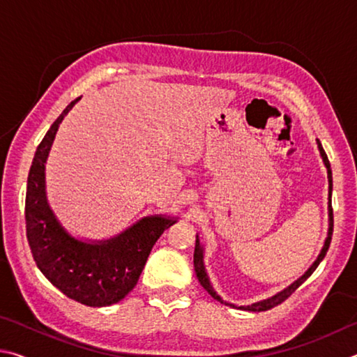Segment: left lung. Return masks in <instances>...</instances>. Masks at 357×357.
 Masks as SVG:
<instances>
[{
  "label": "left lung",
  "mask_w": 357,
  "mask_h": 357,
  "mask_svg": "<svg viewBox=\"0 0 357 357\" xmlns=\"http://www.w3.org/2000/svg\"><path fill=\"white\" fill-rule=\"evenodd\" d=\"M317 144H318V151H319V155H321L323 159V164L326 167V170H328V183H329V198H328V215H329V228H328V236H326L324 239V245L321 252L318 253V257L315 261L312 263V266L309 269L305 271L304 274H302L298 280H294L291 285H288L287 288H283L282 291H279L274 296H271V298L268 299H263V301H258V302H253V304L250 305H234L231 304V302H227L223 301L219 294H217V291L213 287V283H211L209 277H208V273H206V268H204V249L203 245L200 243V236L197 234V241H195V252H193V269H195V274H197V279L198 282L202 283V287L206 289V291L213 296V298L215 301H219L220 304H225V305H229V307H236V309H241V310H249V312H264V310H269L273 309V307L282 304L283 301L288 299L289 296H291V293L296 291V288H299L302 283H304L309 277L312 275L313 271H315L318 268V264L321 263V259L326 257V252H328L329 249V244H331V239H332V228H334V215H332V204H331V197H332V172H331V164L328 160V155H326L324 149L321 146V143H319V140H317Z\"/></svg>",
  "instance_id": "obj_1"
}]
</instances>
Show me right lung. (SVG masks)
<instances>
[{
	"instance_id": "add662e5",
	"label": "right lung",
	"mask_w": 357,
	"mask_h": 357,
	"mask_svg": "<svg viewBox=\"0 0 357 357\" xmlns=\"http://www.w3.org/2000/svg\"><path fill=\"white\" fill-rule=\"evenodd\" d=\"M80 98L72 100L36 149L28 174L26 238L40 273L68 298L89 307L124 299L137 285L151 249L178 219L146 215L110 239H78L58 220L45 190V164L61 121Z\"/></svg>"
}]
</instances>
